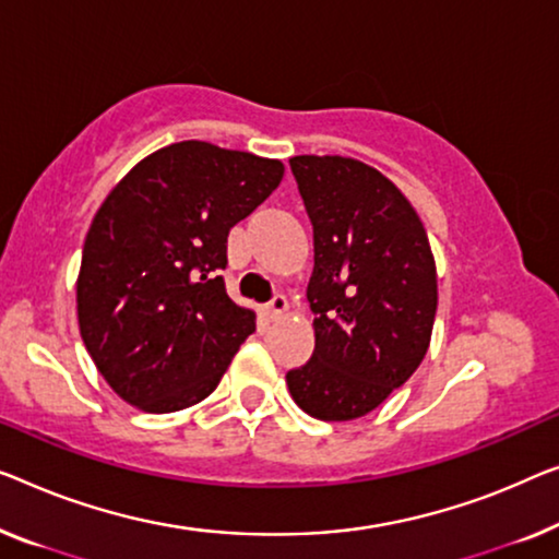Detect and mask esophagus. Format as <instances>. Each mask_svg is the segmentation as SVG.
I'll list each match as a JSON object with an SVG mask.
<instances>
[{
	"label": "esophagus",
	"instance_id": "obj_1",
	"mask_svg": "<svg viewBox=\"0 0 559 559\" xmlns=\"http://www.w3.org/2000/svg\"><path fill=\"white\" fill-rule=\"evenodd\" d=\"M286 308H288V304H286V296H281V294H276L271 298V304L265 306V316H269L271 321H278L283 313H286Z\"/></svg>",
	"mask_w": 559,
	"mask_h": 559
}]
</instances>
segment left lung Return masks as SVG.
I'll return each instance as SVG.
<instances>
[{"instance_id": "1", "label": "left lung", "mask_w": 559, "mask_h": 559, "mask_svg": "<svg viewBox=\"0 0 559 559\" xmlns=\"http://www.w3.org/2000/svg\"><path fill=\"white\" fill-rule=\"evenodd\" d=\"M313 226L311 359L286 373L306 414L359 419L419 369L437 316V269L409 200L354 157H290Z\"/></svg>"}]
</instances>
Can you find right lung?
<instances>
[{"label":"right lung","instance_id":"right-lung-1","mask_svg":"<svg viewBox=\"0 0 559 559\" xmlns=\"http://www.w3.org/2000/svg\"><path fill=\"white\" fill-rule=\"evenodd\" d=\"M283 165L200 140L147 155L99 205L82 248L80 333L107 384L150 414L218 386L255 313L221 271L228 233L278 188Z\"/></svg>","mask_w":559,"mask_h":559}]
</instances>
